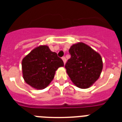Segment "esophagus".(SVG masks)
Returning a JSON list of instances; mask_svg holds the SVG:
<instances>
[{
    "instance_id": "34e87169",
    "label": "esophagus",
    "mask_w": 122,
    "mask_h": 122,
    "mask_svg": "<svg viewBox=\"0 0 122 122\" xmlns=\"http://www.w3.org/2000/svg\"><path fill=\"white\" fill-rule=\"evenodd\" d=\"M62 59H63V62H64V64H66V57H62Z\"/></svg>"
}]
</instances>
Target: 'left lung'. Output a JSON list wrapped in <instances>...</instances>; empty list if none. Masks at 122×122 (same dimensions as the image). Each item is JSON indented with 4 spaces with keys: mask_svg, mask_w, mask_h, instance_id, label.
I'll list each match as a JSON object with an SVG mask.
<instances>
[{
    "mask_svg": "<svg viewBox=\"0 0 122 122\" xmlns=\"http://www.w3.org/2000/svg\"><path fill=\"white\" fill-rule=\"evenodd\" d=\"M71 57L65 65L72 82L80 89H87L100 76L102 60L100 54L87 44L78 42L69 49Z\"/></svg>",
    "mask_w": 122,
    "mask_h": 122,
    "instance_id": "obj_1",
    "label": "left lung"
}]
</instances>
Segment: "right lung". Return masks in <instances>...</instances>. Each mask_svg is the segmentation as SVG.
Listing matches in <instances>:
<instances>
[{"label": "right lung", "mask_w": 122, "mask_h": 122, "mask_svg": "<svg viewBox=\"0 0 122 122\" xmlns=\"http://www.w3.org/2000/svg\"><path fill=\"white\" fill-rule=\"evenodd\" d=\"M21 65L26 83L34 89H44L53 80L58 68L64 66V63L47 46H40L24 57Z\"/></svg>", "instance_id": "right-lung-1"}]
</instances>
